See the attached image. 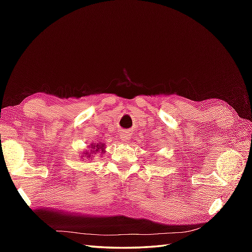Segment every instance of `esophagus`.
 Wrapping results in <instances>:
<instances>
[{"label":"esophagus","mask_w":252,"mask_h":252,"mask_svg":"<svg viewBox=\"0 0 252 252\" xmlns=\"http://www.w3.org/2000/svg\"><path fill=\"white\" fill-rule=\"evenodd\" d=\"M120 140L122 141V142H127L131 138V133L129 132V131H121V133H120Z\"/></svg>","instance_id":"esophagus-1"}]
</instances>
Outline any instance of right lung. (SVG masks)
I'll list each match as a JSON object with an SVG mask.
<instances>
[{"instance_id": "right-lung-1", "label": "right lung", "mask_w": 252, "mask_h": 252, "mask_svg": "<svg viewBox=\"0 0 252 252\" xmlns=\"http://www.w3.org/2000/svg\"><path fill=\"white\" fill-rule=\"evenodd\" d=\"M93 149L94 151L93 152H96V153H99V151H101V153H104L105 151H104V144H97V145H94L93 146ZM95 154V153H94ZM88 157H90V155Z\"/></svg>"}]
</instances>
